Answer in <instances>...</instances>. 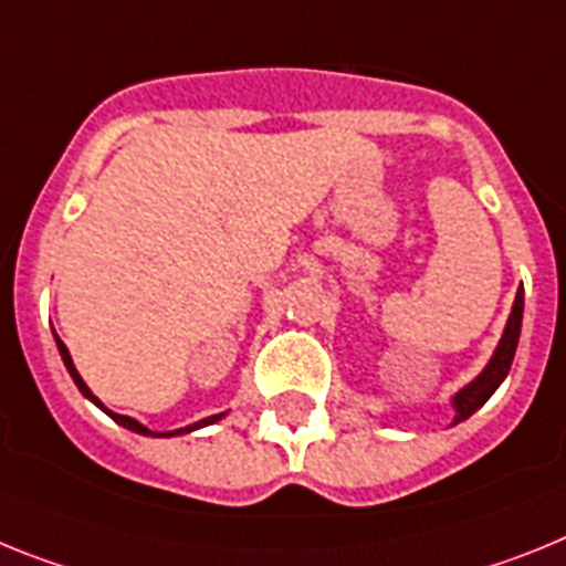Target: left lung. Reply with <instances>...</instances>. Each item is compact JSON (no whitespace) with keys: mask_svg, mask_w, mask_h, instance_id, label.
I'll list each match as a JSON object with an SVG mask.
<instances>
[{"mask_svg":"<svg viewBox=\"0 0 566 566\" xmlns=\"http://www.w3.org/2000/svg\"><path fill=\"white\" fill-rule=\"evenodd\" d=\"M521 318H524V287H518V293H515L513 311H510L507 324H504V333H501L499 344H495L493 356H490V361L484 365V370H481L479 376L470 381V385L461 387L453 399H450V405H453V410H455L453 424L467 421L475 410H479V407H484V401H488L490 396L499 390L501 381L507 378L510 367H513L515 347H518Z\"/></svg>","mask_w":566,"mask_h":566,"instance_id":"8db88e82","label":"left lung"}]
</instances>
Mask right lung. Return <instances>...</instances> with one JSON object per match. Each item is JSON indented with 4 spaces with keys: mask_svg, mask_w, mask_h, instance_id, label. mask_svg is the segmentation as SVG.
I'll use <instances>...</instances> for the list:
<instances>
[{
    "mask_svg": "<svg viewBox=\"0 0 566 566\" xmlns=\"http://www.w3.org/2000/svg\"><path fill=\"white\" fill-rule=\"evenodd\" d=\"M56 338V347H59V356H62V361H65V367H67V373H71V378H73V385L78 387V392H82V396H85L87 401H93V405L99 407L102 412H107V416H111L113 421H116V424H122V427H127V430H134V432H139V436H150V439H174V436H185V432H193V430H201V427H208V424H216V421L219 419H224V416H228V412H216V416H208V419H201V421H193V424H188V427H179V430H167V432H156V430H147L145 424H142V421H136V419H130V416H122V412H113V410H107L105 405H102L99 399H96V396H93V390L91 387L85 385V378L78 376V370H76V365H73V358H71V350H67L65 347V342H62V338L59 336H53Z\"/></svg>",
    "mask_w": 566,
    "mask_h": 566,
    "instance_id": "right-lung-1",
    "label": "right lung"
}]
</instances>
